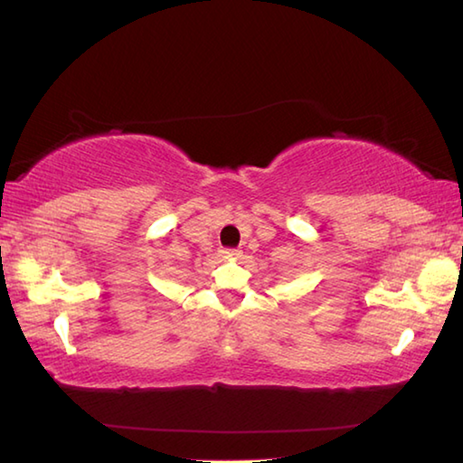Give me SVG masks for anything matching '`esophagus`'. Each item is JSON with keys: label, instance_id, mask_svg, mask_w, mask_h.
I'll list each match as a JSON object with an SVG mask.
<instances>
[{"label": "esophagus", "instance_id": "obj_1", "mask_svg": "<svg viewBox=\"0 0 463 463\" xmlns=\"http://www.w3.org/2000/svg\"><path fill=\"white\" fill-rule=\"evenodd\" d=\"M222 255L229 257V260H234V257L241 255L239 249H222Z\"/></svg>", "mask_w": 463, "mask_h": 463}]
</instances>
